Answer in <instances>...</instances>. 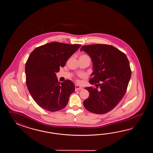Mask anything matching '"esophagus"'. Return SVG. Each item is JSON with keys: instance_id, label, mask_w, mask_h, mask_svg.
Wrapping results in <instances>:
<instances>
[{"instance_id": "1", "label": "esophagus", "mask_w": 153, "mask_h": 153, "mask_svg": "<svg viewBox=\"0 0 153 153\" xmlns=\"http://www.w3.org/2000/svg\"><path fill=\"white\" fill-rule=\"evenodd\" d=\"M75 91H78V90H82L83 88L82 87H81V86L78 85H75Z\"/></svg>"}]
</instances>
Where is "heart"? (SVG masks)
Instances as JSON below:
<instances>
[{"label":"heart","instance_id":"heart-1","mask_svg":"<svg viewBox=\"0 0 153 153\" xmlns=\"http://www.w3.org/2000/svg\"><path fill=\"white\" fill-rule=\"evenodd\" d=\"M81 56H88L86 55H85V54H83V55H82ZM81 76H82V75H81Z\"/></svg>","mask_w":153,"mask_h":153}]
</instances>
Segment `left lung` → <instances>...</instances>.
Segmentation results:
<instances>
[{"label":"left lung","instance_id":"left-lung-1","mask_svg":"<svg viewBox=\"0 0 153 153\" xmlns=\"http://www.w3.org/2000/svg\"><path fill=\"white\" fill-rule=\"evenodd\" d=\"M93 62L94 71L89 82L96 88H85L89 96L83 104L94 114H105L115 107L127 90L131 76L126 55L113 46L94 44L82 46Z\"/></svg>","mask_w":153,"mask_h":153}]
</instances>
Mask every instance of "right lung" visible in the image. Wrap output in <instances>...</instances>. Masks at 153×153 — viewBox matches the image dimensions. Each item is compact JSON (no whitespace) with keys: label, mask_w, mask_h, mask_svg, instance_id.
Returning a JSON list of instances; mask_svg holds the SVG:
<instances>
[{"label":"right lung","mask_w":153,"mask_h":153,"mask_svg":"<svg viewBox=\"0 0 153 153\" xmlns=\"http://www.w3.org/2000/svg\"><path fill=\"white\" fill-rule=\"evenodd\" d=\"M81 45L49 42L30 53L25 65L26 82L33 99L39 107L49 111L65 107L75 91L69 80L60 83L56 75Z\"/></svg>","instance_id":"right-lung-1"}]
</instances>
